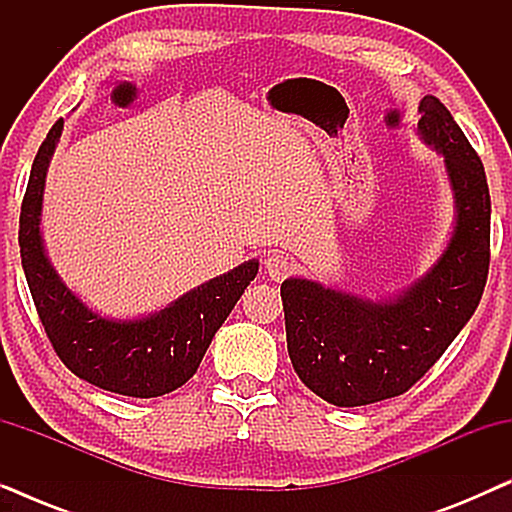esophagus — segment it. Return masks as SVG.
Masks as SVG:
<instances>
[{"label":"esophagus","instance_id":"obj_1","mask_svg":"<svg viewBox=\"0 0 512 512\" xmlns=\"http://www.w3.org/2000/svg\"><path fill=\"white\" fill-rule=\"evenodd\" d=\"M293 270V263L289 261V256H284L282 251H270L268 258H265V272L275 279V282H282L284 277H289Z\"/></svg>","mask_w":512,"mask_h":512}]
</instances>
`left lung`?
Returning a JSON list of instances; mask_svg holds the SVG:
<instances>
[{"instance_id": "8db88e82", "label": "left lung", "mask_w": 512, "mask_h": 512, "mask_svg": "<svg viewBox=\"0 0 512 512\" xmlns=\"http://www.w3.org/2000/svg\"><path fill=\"white\" fill-rule=\"evenodd\" d=\"M419 111V139L443 156L454 198V226L438 261L380 298L303 277L282 284L293 370L338 408L408 391L468 324L485 291L492 219L485 167L438 97L424 95Z\"/></svg>"}]
</instances>
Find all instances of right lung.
<instances>
[{
    "instance_id": "add662e5",
    "label": "right lung",
    "mask_w": 512,
    "mask_h": 512,
    "mask_svg": "<svg viewBox=\"0 0 512 512\" xmlns=\"http://www.w3.org/2000/svg\"><path fill=\"white\" fill-rule=\"evenodd\" d=\"M62 128L65 121L55 123L39 146L20 207V258L41 324L62 363L81 380L135 398L170 394L195 375L214 333L254 282L258 261H244L144 317L95 312L62 282L41 235L46 174Z\"/></svg>"
}]
</instances>
